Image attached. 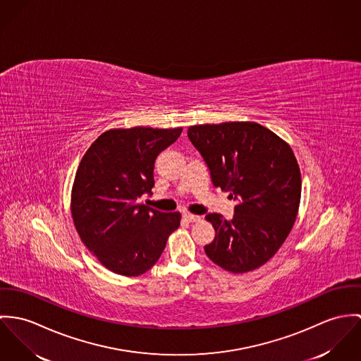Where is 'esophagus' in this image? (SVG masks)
<instances>
[{
  "label": "esophagus",
  "mask_w": 361,
  "mask_h": 361,
  "mask_svg": "<svg viewBox=\"0 0 361 361\" xmlns=\"http://www.w3.org/2000/svg\"><path fill=\"white\" fill-rule=\"evenodd\" d=\"M183 217L188 221V223H194V221H198L200 217V216H195V214H191V213H184Z\"/></svg>",
  "instance_id": "esophagus-1"
}]
</instances>
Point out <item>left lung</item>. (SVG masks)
Returning a JSON list of instances; mask_svg holds the SVG:
<instances>
[{
	"label": "left lung",
	"instance_id": "obj_1",
	"mask_svg": "<svg viewBox=\"0 0 361 361\" xmlns=\"http://www.w3.org/2000/svg\"><path fill=\"white\" fill-rule=\"evenodd\" d=\"M188 138L206 163L213 185L237 200L234 216H204L216 235L207 257L231 273L252 271L271 259L298 214L302 178L290 147L252 121L200 124Z\"/></svg>",
	"mask_w": 361,
	"mask_h": 361
}]
</instances>
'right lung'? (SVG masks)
Instances as JSON below:
<instances>
[{
  "label": "right lung",
  "mask_w": 361,
  "mask_h": 361,
  "mask_svg": "<svg viewBox=\"0 0 361 361\" xmlns=\"http://www.w3.org/2000/svg\"><path fill=\"white\" fill-rule=\"evenodd\" d=\"M183 128L133 127L101 134L82 157L72 191V216L82 243L111 271L135 277L161 257L180 213L140 202L152 195L154 167Z\"/></svg>",
  "instance_id": "add662e5"
}]
</instances>
